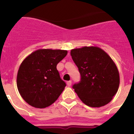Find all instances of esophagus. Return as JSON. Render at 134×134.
<instances>
[{
	"instance_id": "34e87169",
	"label": "esophagus",
	"mask_w": 134,
	"mask_h": 134,
	"mask_svg": "<svg viewBox=\"0 0 134 134\" xmlns=\"http://www.w3.org/2000/svg\"><path fill=\"white\" fill-rule=\"evenodd\" d=\"M67 85H68V86H70L71 85H72V81H71V80H69V81L67 82Z\"/></svg>"
}]
</instances>
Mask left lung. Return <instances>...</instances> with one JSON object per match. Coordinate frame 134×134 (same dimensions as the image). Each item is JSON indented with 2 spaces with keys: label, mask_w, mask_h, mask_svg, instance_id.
I'll list each match as a JSON object with an SVG mask.
<instances>
[{
  "label": "left lung",
  "mask_w": 134,
  "mask_h": 134,
  "mask_svg": "<svg viewBox=\"0 0 134 134\" xmlns=\"http://www.w3.org/2000/svg\"><path fill=\"white\" fill-rule=\"evenodd\" d=\"M70 55L81 76L72 86L80 100L91 107L108 104L119 86V71L111 57L94 46L73 49Z\"/></svg>",
  "instance_id": "obj_1"
}]
</instances>
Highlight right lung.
I'll return each instance as SVG.
<instances>
[{"label": "right lung", "mask_w": 134, "mask_h": 134, "mask_svg": "<svg viewBox=\"0 0 134 134\" xmlns=\"http://www.w3.org/2000/svg\"><path fill=\"white\" fill-rule=\"evenodd\" d=\"M67 50L40 49L22 62L16 76L20 94L27 103L43 109L54 103L66 86L57 64L67 55Z\"/></svg>", "instance_id": "right-lung-1"}]
</instances>
